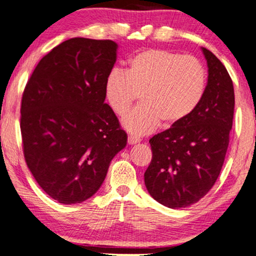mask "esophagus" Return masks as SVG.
<instances>
[{
  "label": "esophagus",
  "instance_id": "obj_1",
  "mask_svg": "<svg viewBox=\"0 0 256 256\" xmlns=\"http://www.w3.org/2000/svg\"><path fill=\"white\" fill-rule=\"evenodd\" d=\"M128 144H130V145H134V144L139 143V142H140V139L137 138V137H134V136H128Z\"/></svg>",
  "mask_w": 256,
  "mask_h": 256
}]
</instances>
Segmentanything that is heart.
Listing matches in <instances>:
<instances>
[{
	"instance_id": "obj_1",
	"label": "heart",
	"mask_w": 256,
	"mask_h": 256,
	"mask_svg": "<svg viewBox=\"0 0 256 256\" xmlns=\"http://www.w3.org/2000/svg\"><path fill=\"white\" fill-rule=\"evenodd\" d=\"M206 82V70L196 58L150 48L128 59L126 73L110 70L104 93L119 117L139 96L142 104L126 116L124 126L134 134H146L160 122L171 128L189 118L204 98Z\"/></svg>"
}]
</instances>
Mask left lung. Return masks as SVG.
Here are the masks:
<instances>
[{
    "mask_svg": "<svg viewBox=\"0 0 256 256\" xmlns=\"http://www.w3.org/2000/svg\"><path fill=\"white\" fill-rule=\"evenodd\" d=\"M208 64L204 98L180 124L154 134L144 174L148 192L160 204L180 209L206 196L221 172L234 117V86L223 64L202 48Z\"/></svg>",
    "mask_w": 256,
    "mask_h": 256,
    "instance_id": "8db88e82",
    "label": "left lung"
}]
</instances>
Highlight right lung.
I'll list each match as a JSON object with an SVG mask.
<instances>
[{"mask_svg": "<svg viewBox=\"0 0 256 256\" xmlns=\"http://www.w3.org/2000/svg\"><path fill=\"white\" fill-rule=\"evenodd\" d=\"M111 40L73 38L35 67L21 102L28 169L52 198L82 203L98 192L128 134L105 104L104 85L117 60Z\"/></svg>", "mask_w": 256, "mask_h": 256, "instance_id": "obj_1", "label": "right lung"}]
</instances>
